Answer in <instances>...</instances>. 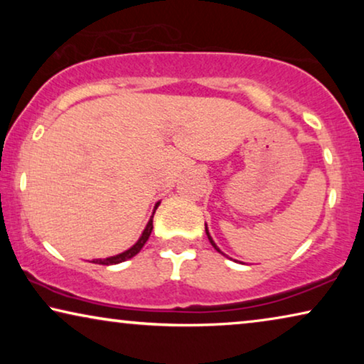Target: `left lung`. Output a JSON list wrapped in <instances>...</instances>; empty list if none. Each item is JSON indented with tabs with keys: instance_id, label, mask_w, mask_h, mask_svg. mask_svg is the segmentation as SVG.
Returning <instances> with one entry per match:
<instances>
[{
	"instance_id": "obj_1",
	"label": "left lung",
	"mask_w": 364,
	"mask_h": 364,
	"mask_svg": "<svg viewBox=\"0 0 364 364\" xmlns=\"http://www.w3.org/2000/svg\"><path fill=\"white\" fill-rule=\"evenodd\" d=\"M205 232H207V237H208V240H210V243H212V247H213V248H215V250H217V252H220V250H218V247L215 245V243H213V240H212V237H210V233H208V230H207V225H205Z\"/></svg>"
}]
</instances>
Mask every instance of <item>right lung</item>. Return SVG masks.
I'll list each match as a JSON object with an SVG mask.
<instances>
[{"label":"right lung","mask_w":364,"mask_h":364,"mask_svg":"<svg viewBox=\"0 0 364 364\" xmlns=\"http://www.w3.org/2000/svg\"><path fill=\"white\" fill-rule=\"evenodd\" d=\"M157 205H159V203H157ZM157 205H156V208H157ZM154 212H156V210H154ZM152 218H154V215L151 217V220H149L146 230L142 232V235H141V238H139V240H137L136 245L131 247V248H129V250H126V252L119 253V255H116V257L102 258V260H92V263H99V265H116V263L126 262V260H129V258H132L134 255H137V253L141 252V248L144 247V243H146V242L149 240V235H151V232H152V228H154V225H152Z\"/></svg>","instance_id":"add662e5"}]
</instances>
